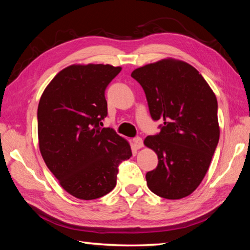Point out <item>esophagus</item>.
<instances>
[{
  "instance_id": "esophagus-1",
  "label": "esophagus",
  "mask_w": 250,
  "mask_h": 250,
  "mask_svg": "<svg viewBox=\"0 0 250 250\" xmlns=\"http://www.w3.org/2000/svg\"><path fill=\"white\" fill-rule=\"evenodd\" d=\"M133 145L136 148V149H141V148L144 146V143H143V140L141 137H135L133 140Z\"/></svg>"
}]
</instances>
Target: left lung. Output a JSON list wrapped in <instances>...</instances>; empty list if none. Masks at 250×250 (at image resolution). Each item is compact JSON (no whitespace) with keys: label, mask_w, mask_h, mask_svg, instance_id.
I'll return each instance as SVG.
<instances>
[{"label":"left lung","mask_w":250,"mask_h":250,"mask_svg":"<svg viewBox=\"0 0 250 250\" xmlns=\"http://www.w3.org/2000/svg\"><path fill=\"white\" fill-rule=\"evenodd\" d=\"M131 76L146 94L153 120H163L144 144L157 153L158 167L146 174L148 188L168 200L188 196L203 180L219 141L216 95L187 62L162 59Z\"/></svg>","instance_id":"1"}]
</instances>
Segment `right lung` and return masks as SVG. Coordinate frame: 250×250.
I'll use <instances>...</instances> for the list:
<instances>
[{
    "instance_id": "add662e5",
    "label": "right lung",
    "mask_w": 250,
    "mask_h": 250,
    "mask_svg": "<svg viewBox=\"0 0 250 250\" xmlns=\"http://www.w3.org/2000/svg\"><path fill=\"white\" fill-rule=\"evenodd\" d=\"M120 66L73 64L52 78L37 108L39 146L47 167L67 193L94 200L110 192L118 166L132 156L128 141L110 128L105 89Z\"/></svg>"
}]
</instances>
